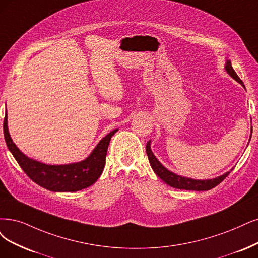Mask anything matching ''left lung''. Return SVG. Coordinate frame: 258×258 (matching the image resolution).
<instances>
[{"mask_svg":"<svg viewBox=\"0 0 258 258\" xmlns=\"http://www.w3.org/2000/svg\"><path fill=\"white\" fill-rule=\"evenodd\" d=\"M225 70L227 71L228 74L232 76L233 79H235L238 83H240L244 87L242 81L239 79V76L237 75V73L233 69L231 60H227L226 61ZM150 142H151L150 140L147 142V147H146L148 158H149V161H150V165H151L152 169H153L154 172L156 173V175L158 177H160L166 184H168L171 187L177 188V189L197 190V191H204V190H209V189L216 187L217 185L220 184L228 174H230V172H226L225 174H223L221 176L216 177L214 179H206V180H198V179L187 178V177L176 175V174H174L172 172H170L169 170H167L163 165L159 163V161L157 160V158L154 156V154L152 153L151 148H150Z\"/></svg>","mask_w":258,"mask_h":258,"instance_id":"obj_1","label":"left lung"}]
</instances>
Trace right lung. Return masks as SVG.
<instances>
[{
    "label": "right lung",
    "mask_w": 258,
    "mask_h": 258,
    "mask_svg": "<svg viewBox=\"0 0 258 258\" xmlns=\"http://www.w3.org/2000/svg\"><path fill=\"white\" fill-rule=\"evenodd\" d=\"M3 131L9 151L12 152L19 166L33 182L51 191L73 192L87 188L97 182L103 172L109 141L118 130H113L107 136H105L87 159L81 163L61 166L44 165L22 154L9 136L7 114L4 118Z\"/></svg>",
    "instance_id": "obj_1"
}]
</instances>
